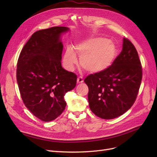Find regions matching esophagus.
Returning <instances> with one entry per match:
<instances>
[{"mask_svg": "<svg viewBox=\"0 0 157 157\" xmlns=\"http://www.w3.org/2000/svg\"><path fill=\"white\" fill-rule=\"evenodd\" d=\"M83 82H84V80L82 77H78L77 78V83H82Z\"/></svg>", "mask_w": 157, "mask_h": 157, "instance_id": "esophagus-1", "label": "esophagus"}]
</instances>
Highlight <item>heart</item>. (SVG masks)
Segmentation results:
<instances>
[{
  "mask_svg": "<svg viewBox=\"0 0 157 157\" xmlns=\"http://www.w3.org/2000/svg\"><path fill=\"white\" fill-rule=\"evenodd\" d=\"M74 48L80 56L82 67L91 73H98L111 67L117 56V48L113 42L104 37H94L78 42ZM63 65L73 70L78 60L74 50L68 47L63 56Z\"/></svg>",
  "mask_w": 157,
  "mask_h": 157,
  "instance_id": "b5f03b06",
  "label": "heart"
}]
</instances>
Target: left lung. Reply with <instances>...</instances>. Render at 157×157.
<instances>
[{"label": "left lung", "instance_id": "8db88e82", "mask_svg": "<svg viewBox=\"0 0 157 157\" xmlns=\"http://www.w3.org/2000/svg\"><path fill=\"white\" fill-rule=\"evenodd\" d=\"M142 79L137 52L123 39L122 50L111 67L84 79L88 86L90 110L103 119H113L126 113L134 103Z\"/></svg>", "mask_w": 157, "mask_h": 157}]
</instances>
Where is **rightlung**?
<instances>
[{
    "label": "right lung",
    "instance_id": "1",
    "mask_svg": "<svg viewBox=\"0 0 157 157\" xmlns=\"http://www.w3.org/2000/svg\"><path fill=\"white\" fill-rule=\"evenodd\" d=\"M69 31L54 27L33 33L18 58L16 77L25 107L44 122L58 117L65 109V94L77 84L75 73L61 66V36Z\"/></svg>",
    "mask_w": 157,
    "mask_h": 157
}]
</instances>
